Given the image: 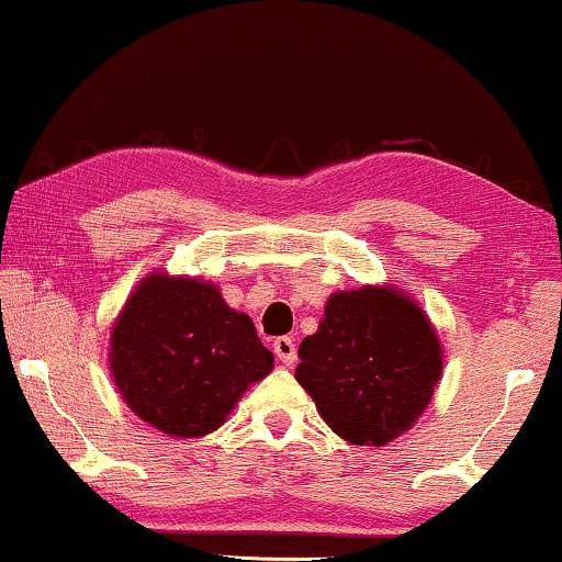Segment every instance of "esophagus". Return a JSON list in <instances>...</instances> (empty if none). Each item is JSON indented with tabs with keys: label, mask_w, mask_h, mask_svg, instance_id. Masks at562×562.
I'll list each match as a JSON object with an SVG mask.
<instances>
[{
	"label": "esophagus",
	"mask_w": 562,
	"mask_h": 562,
	"mask_svg": "<svg viewBox=\"0 0 562 562\" xmlns=\"http://www.w3.org/2000/svg\"><path fill=\"white\" fill-rule=\"evenodd\" d=\"M273 352L283 364H294L296 360V341L291 337H276L273 339Z\"/></svg>",
	"instance_id": "34e87169"
}]
</instances>
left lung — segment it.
Instances as JSON below:
<instances>
[{
	"label": "left lung",
	"instance_id": "8db88e82",
	"mask_svg": "<svg viewBox=\"0 0 562 562\" xmlns=\"http://www.w3.org/2000/svg\"><path fill=\"white\" fill-rule=\"evenodd\" d=\"M299 385L349 443L382 446L420 418L441 378L426 314L390 289L339 291L299 347Z\"/></svg>",
	"mask_w": 562,
	"mask_h": 562
}]
</instances>
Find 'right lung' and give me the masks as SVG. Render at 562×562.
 <instances>
[{
    "label": "right lung",
    "instance_id": "obj_1",
    "mask_svg": "<svg viewBox=\"0 0 562 562\" xmlns=\"http://www.w3.org/2000/svg\"><path fill=\"white\" fill-rule=\"evenodd\" d=\"M273 355L250 316L194 279L149 276L111 335L113 380L136 416L165 434L198 438L221 428Z\"/></svg>",
    "mask_w": 562,
    "mask_h": 562
}]
</instances>
